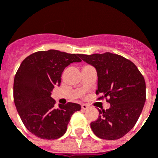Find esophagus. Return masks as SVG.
Instances as JSON below:
<instances>
[{
	"label": "esophagus",
	"mask_w": 158,
	"mask_h": 158,
	"mask_svg": "<svg viewBox=\"0 0 158 158\" xmlns=\"http://www.w3.org/2000/svg\"><path fill=\"white\" fill-rule=\"evenodd\" d=\"M81 108L84 110H86L87 108H89V106H88V105H86V104H82V105H81Z\"/></svg>",
	"instance_id": "obj_1"
}]
</instances>
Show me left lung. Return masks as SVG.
<instances>
[{
  "instance_id": "1",
  "label": "left lung",
  "mask_w": 158,
  "mask_h": 158,
  "mask_svg": "<svg viewBox=\"0 0 158 158\" xmlns=\"http://www.w3.org/2000/svg\"><path fill=\"white\" fill-rule=\"evenodd\" d=\"M79 56L94 66L98 76L96 95L106 99L110 108L99 110L100 116L90 123L97 137L118 139L135 125L146 102L145 79L134 63L122 56L106 52Z\"/></svg>"
}]
</instances>
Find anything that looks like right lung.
<instances>
[{
	"instance_id": "right-lung-1",
	"label": "right lung",
	"mask_w": 158,
	"mask_h": 158,
	"mask_svg": "<svg viewBox=\"0 0 158 158\" xmlns=\"http://www.w3.org/2000/svg\"><path fill=\"white\" fill-rule=\"evenodd\" d=\"M80 54L56 50L40 51L27 56L16 73L13 99L22 122L29 132L46 139L65 134L79 104L68 102L56 107L51 97L54 86L60 85L62 73L72 62H81Z\"/></svg>"
}]
</instances>
